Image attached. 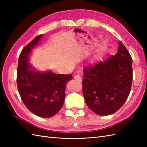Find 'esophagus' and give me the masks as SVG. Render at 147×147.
Listing matches in <instances>:
<instances>
[{
  "mask_svg": "<svg viewBox=\"0 0 147 147\" xmlns=\"http://www.w3.org/2000/svg\"><path fill=\"white\" fill-rule=\"evenodd\" d=\"M74 79L77 80L78 82H82V78H81V76L80 75H75L74 76Z\"/></svg>",
  "mask_w": 147,
  "mask_h": 147,
  "instance_id": "1",
  "label": "esophagus"
}]
</instances>
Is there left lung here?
Masks as SVG:
<instances>
[{
	"mask_svg": "<svg viewBox=\"0 0 147 147\" xmlns=\"http://www.w3.org/2000/svg\"><path fill=\"white\" fill-rule=\"evenodd\" d=\"M132 61L120 41L116 54L84 68L83 93L90 110L99 115H108L123 105L131 88Z\"/></svg>",
	"mask_w": 147,
	"mask_h": 147,
	"instance_id": "1",
	"label": "left lung"
}]
</instances>
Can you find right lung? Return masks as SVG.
<instances>
[{
  "label": "right lung",
  "mask_w": 147,
  "mask_h": 147,
  "mask_svg": "<svg viewBox=\"0 0 147 147\" xmlns=\"http://www.w3.org/2000/svg\"><path fill=\"white\" fill-rule=\"evenodd\" d=\"M42 36H36L22 50L18 59L17 85L27 109L36 115L47 118L61 110L64 102L65 85L73 76L33 69L28 62V57L31 51Z\"/></svg>",
  "instance_id": "right-lung-1"
}]
</instances>
